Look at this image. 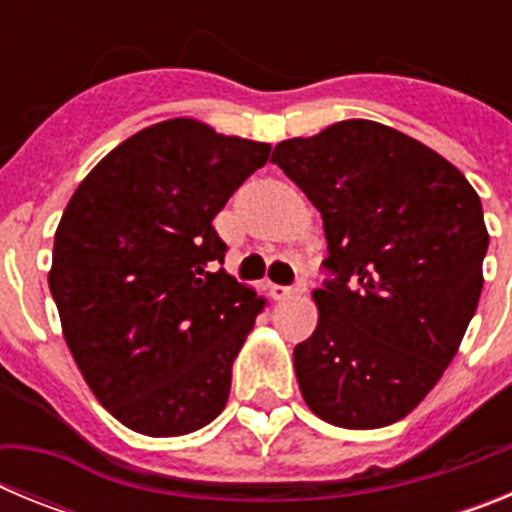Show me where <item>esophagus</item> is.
<instances>
[{
  "label": "esophagus",
  "instance_id": "obj_1",
  "mask_svg": "<svg viewBox=\"0 0 512 512\" xmlns=\"http://www.w3.org/2000/svg\"><path fill=\"white\" fill-rule=\"evenodd\" d=\"M305 289V282H297L295 287H277V284H274V287H271V297H274V300H289V297L305 295Z\"/></svg>",
  "mask_w": 512,
  "mask_h": 512
}]
</instances>
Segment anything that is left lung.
Masks as SVG:
<instances>
[{
  "label": "left lung",
  "instance_id": "left-lung-1",
  "mask_svg": "<svg viewBox=\"0 0 512 512\" xmlns=\"http://www.w3.org/2000/svg\"><path fill=\"white\" fill-rule=\"evenodd\" d=\"M271 161L323 217L336 274L295 346L307 408L351 431L397 423L443 377L482 295L490 233L467 176L374 120L277 143Z\"/></svg>",
  "mask_w": 512,
  "mask_h": 512
}]
</instances>
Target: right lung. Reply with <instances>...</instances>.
<instances>
[{"label":"right lung","instance_id":"add662e5","mask_svg":"<svg viewBox=\"0 0 512 512\" xmlns=\"http://www.w3.org/2000/svg\"><path fill=\"white\" fill-rule=\"evenodd\" d=\"M269 151L171 117L112 148L63 210L48 271L63 338L130 431L187 436L223 413L266 300L217 269L212 220Z\"/></svg>","mask_w":512,"mask_h":512}]
</instances>
